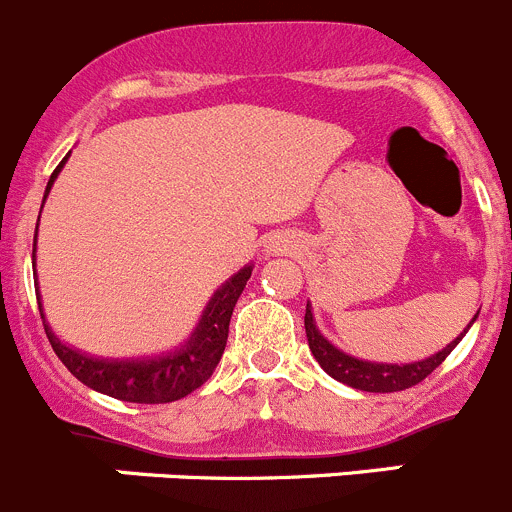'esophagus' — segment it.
I'll list each match as a JSON object with an SVG mask.
<instances>
[{"mask_svg": "<svg viewBox=\"0 0 512 512\" xmlns=\"http://www.w3.org/2000/svg\"><path fill=\"white\" fill-rule=\"evenodd\" d=\"M266 251L279 253V251H284V248H281V243H269V246H266Z\"/></svg>", "mask_w": 512, "mask_h": 512, "instance_id": "obj_1", "label": "esophagus"}]
</instances>
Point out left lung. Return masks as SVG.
<instances>
[{
	"instance_id": "1",
	"label": "left lung",
	"mask_w": 512,
	"mask_h": 512,
	"mask_svg": "<svg viewBox=\"0 0 512 512\" xmlns=\"http://www.w3.org/2000/svg\"><path fill=\"white\" fill-rule=\"evenodd\" d=\"M478 314H475V319H478ZM470 324H467V329H470ZM304 329H306V339H309L311 354H314L316 362L321 364V369H324L329 377L337 379V382L349 384V387L354 389H362V392H402V389L415 387V384H420L427 374H432L442 362H445L447 354L460 344V339L465 337L467 332L465 329L455 342H450L445 349L432 354V357L420 359V362L387 364V362H367V359L352 357V354L334 347L329 339L321 337V332L316 329L314 314H311V304H306Z\"/></svg>"
}]
</instances>
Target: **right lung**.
I'll use <instances>...</instances> for the list:
<instances>
[{"instance_id": "obj_1", "label": "right lung", "mask_w": 512, "mask_h": 512, "mask_svg": "<svg viewBox=\"0 0 512 512\" xmlns=\"http://www.w3.org/2000/svg\"><path fill=\"white\" fill-rule=\"evenodd\" d=\"M67 158L57 165L55 173L50 175L47 183V193H50L52 183H55L57 173L62 170ZM45 203V201H42ZM42 213V211H40ZM37 251V228H34V246L32 259ZM253 266H243L238 274H233L203 309L201 321L196 324L193 334L188 337L186 344H180L175 352L158 354V357H143V359H97L87 357V354L77 352V349L67 347L65 342L55 337L52 326L47 324L45 309H42L40 299V281H34V291H37V304H40L42 324H45V334L50 339L52 349L60 357V362L95 392L107 394V397L123 399V402H138V405H163V402H175V399L186 397L193 389L201 387L208 377L213 374L216 364L221 362L223 349H226L228 339V324H231L233 306H236L238 296L246 289V281L251 279Z\"/></svg>"}]
</instances>
